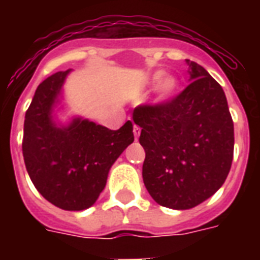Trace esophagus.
Wrapping results in <instances>:
<instances>
[{"instance_id": "34e87169", "label": "esophagus", "mask_w": 260, "mask_h": 260, "mask_svg": "<svg viewBox=\"0 0 260 260\" xmlns=\"http://www.w3.org/2000/svg\"><path fill=\"white\" fill-rule=\"evenodd\" d=\"M134 135H135V139L138 140V138L140 136V128H139L138 125L134 126Z\"/></svg>"}]
</instances>
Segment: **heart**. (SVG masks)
<instances>
[{
	"instance_id": "heart-1",
	"label": "heart",
	"mask_w": 260,
	"mask_h": 260,
	"mask_svg": "<svg viewBox=\"0 0 260 260\" xmlns=\"http://www.w3.org/2000/svg\"><path fill=\"white\" fill-rule=\"evenodd\" d=\"M163 77L162 71H156L154 74L151 75L150 82H158V86H156V91L160 97L167 98L171 97L175 91H177L178 86H179V82H178V79L175 77Z\"/></svg>"
}]
</instances>
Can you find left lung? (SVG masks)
Listing matches in <instances>:
<instances>
[{
	"label": "left lung",
	"mask_w": 260,
	"mask_h": 260,
	"mask_svg": "<svg viewBox=\"0 0 260 260\" xmlns=\"http://www.w3.org/2000/svg\"><path fill=\"white\" fill-rule=\"evenodd\" d=\"M190 85L160 105L134 110L146 151L143 181L159 205L185 210L212 197L234 159V121L222 87L196 62Z\"/></svg>",
	"instance_id": "1"
}]
</instances>
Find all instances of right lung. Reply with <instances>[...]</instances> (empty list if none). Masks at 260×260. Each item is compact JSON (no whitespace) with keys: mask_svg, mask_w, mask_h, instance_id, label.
<instances>
[{"mask_svg":"<svg viewBox=\"0 0 260 260\" xmlns=\"http://www.w3.org/2000/svg\"><path fill=\"white\" fill-rule=\"evenodd\" d=\"M71 70L59 71L38 86L24 121L22 156L26 171L47 201L64 210H85L105 189L110 167L134 143V125L117 131L74 116L56 118Z\"/></svg>","mask_w":260,"mask_h":260,"instance_id":"right-lung-1","label":"right lung"}]
</instances>
